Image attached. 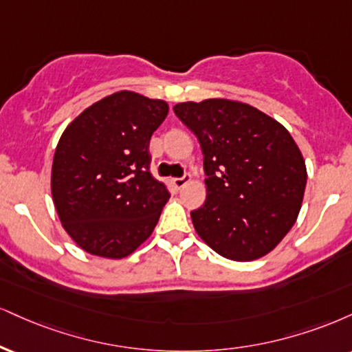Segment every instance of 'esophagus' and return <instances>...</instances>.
<instances>
[{
    "instance_id": "esophagus-1",
    "label": "esophagus",
    "mask_w": 352,
    "mask_h": 352,
    "mask_svg": "<svg viewBox=\"0 0 352 352\" xmlns=\"http://www.w3.org/2000/svg\"><path fill=\"white\" fill-rule=\"evenodd\" d=\"M188 180H190V177L188 175H184V177H180V179H172V184H173V187H175L177 190H180V188H184L185 185H187Z\"/></svg>"
}]
</instances>
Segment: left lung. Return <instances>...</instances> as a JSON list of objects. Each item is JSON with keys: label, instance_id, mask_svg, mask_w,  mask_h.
<instances>
[{"label": "left lung", "instance_id": "8db88e82", "mask_svg": "<svg viewBox=\"0 0 352 352\" xmlns=\"http://www.w3.org/2000/svg\"><path fill=\"white\" fill-rule=\"evenodd\" d=\"M200 141L206 200L193 210L198 236L231 261L259 259L297 221L307 167L289 131L257 108L232 100L173 107Z\"/></svg>", "mask_w": 352, "mask_h": 352}]
</instances>
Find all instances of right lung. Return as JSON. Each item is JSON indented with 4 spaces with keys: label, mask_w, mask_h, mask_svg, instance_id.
Masks as SVG:
<instances>
[{
    "label": "right lung",
    "mask_w": 352,
    "mask_h": 352,
    "mask_svg": "<svg viewBox=\"0 0 352 352\" xmlns=\"http://www.w3.org/2000/svg\"><path fill=\"white\" fill-rule=\"evenodd\" d=\"M167 113L162 100L118 91L63 131L54 154L52 198L83 251L122 259L152 234L170 193L152 177L149 142Z\"/></svg>",
    "instance_id": "right-lung-1"
}]
</instances>
